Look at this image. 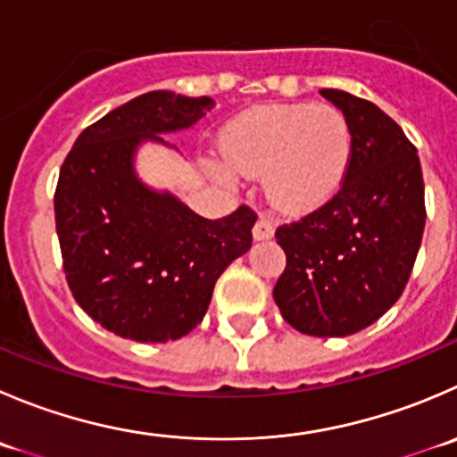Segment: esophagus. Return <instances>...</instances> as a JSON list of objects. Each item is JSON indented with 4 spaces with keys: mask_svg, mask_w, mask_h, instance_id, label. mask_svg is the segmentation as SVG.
Wrapping results in <instances>:
<instances>
[{
    "mask_svg": "<svg viewBox=\"0 0 457 457\" xmlns=\"http://www.w3.org/2000/svg\"><path fill=\"white\" fill-rule=\"evenodd\" d=\"M252 237H254V241H268V238L274 237V223L270 219H263L261 216L259 220H256L254 229H252Z\"/></svg>",
    "mask_w": 457,
    "mask_h": 457,
    "instance_id": "34e87169",
    "label": "esophagus"
}]
</instances>
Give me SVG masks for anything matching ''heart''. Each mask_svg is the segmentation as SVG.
Returning a JSON list of instances; mask_svg holds the SVG:
<instances>
[{
    "label": "heart",
    "mask_w": 457,
    "mask_h": 457,
    "mask_svg": "<svg viewBox=\"0 0 457 457\" xmlns=\"http://www.w3.org/2000/svg\"><path fill=\"white\" fill-rule=\"evenodd\" d=\"M223 158L234 171L265 177V196L286 214L326 205L341 189L353 162L348 118L330 104H261L243 111L223 131ZM216 165L220 180L232 171Z\"/></svg>",
    "instance_id": "b5f03b06"
}]
</instances>
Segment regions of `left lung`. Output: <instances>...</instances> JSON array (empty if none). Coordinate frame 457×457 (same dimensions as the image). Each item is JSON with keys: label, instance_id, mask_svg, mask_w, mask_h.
<instances>
[{"label": "left lung", "instance_id": "8db88e82", "mask_svg": "<svg viewBox=\"0 0 457 457\" xmlns=\"http://www.w3.org/2000/svg\"><path fill=\"white\" fill-rule=\"evenodd\" d=\"M321 96L351 122L353 162L326 205L277 229L286 270L272 295L303 335L346 337L404 292L427 223L424 180L415 145L379 106L337 88Z\"/></svg>", "mask_w": 457, "mask_h": 457}]
</instances>
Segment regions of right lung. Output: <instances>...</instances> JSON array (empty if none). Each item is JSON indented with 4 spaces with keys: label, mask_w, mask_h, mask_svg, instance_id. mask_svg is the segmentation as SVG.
I'll return each mask as SVG.
<instances>
[{
    "label": "right lung",
    "mask_w": 457,
    "mask_h": 457,
    "mask_svg": "<svg viewBox=\"0 0 457 457\" xmlns=\"http://www.w3.org/2000/svg\"><path fill=\"white\" fill-rule=\"evenodd\" d=\"M214 100L152 91L109 111L75 140L55 189L66 283L79 308L125 339L174 341L203 321L216 278L252 247L241 205L203 219L134 170L136 149L196 125Z\"/></svg>",
    "instance_id": "obj_1"
}]
</instances>
